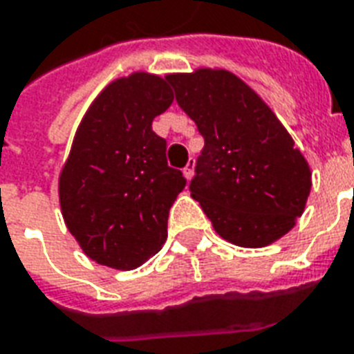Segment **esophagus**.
<instances>
[{
  "label": "esophagus",
  "instance_id": "34e87169",
  "mask_svg": "<svg viewBox=\"0 0 354 354\" xmlns=\"http://www.w3.org/2000/svg\"><path fill=\"white\" fill-rule=\"evenodd\" d=\"M194 168H196V162H194V158H190V160H188V164L185 166V169H183V174H185V177L188 180L194 177Z\"/></svg>",
  "mask_w": 354,
  "mask_h": 354
}]
</instances>
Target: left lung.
Returning <instances> with one entry per match:
<instances>
[{
    "label": "left lung",
    "instance_id": "1",
    "mask_svg": "<svg viewBox=\"0 0 354 354\" xmlns=\"http://www.w3.org/2000/svg\"><path fill=\"white\" fill-rule=\"evenodd\" d=\"M168 81L205 138L190 194L214 231L240 248L277 242L303 214L312 188L294 138L234 73L197 68Z\"/></svg>",
    "mask_w": 354,
    "mask_h": 354
}]
</instances>
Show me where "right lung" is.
Wrapping results in <instances>:
<instances>
[{
	"label": "right lung",
	"mask_w": 354,
	"mask_h": 354,
	"mask_svg": "<svg viewBox=\"0 0 354 354\" xmlns=\"http://www.w3.org/2000/svg\"><path fill=\"white\" fill-rule=\"evenodd\" d=\"M171 103L168 75L134 72L106 84L79 123L59 201L68 231L97 264L134 270L168 238L186 179L168 166L151 123Z\"/></svg>",
	"instance_id": "1"
}]
</instances>
